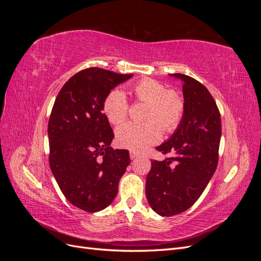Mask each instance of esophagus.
Instances as JSON below:
<instances>
[{
  "mask_svg": "<svg viewBox=\"0 0 261 261\" xmlns=\"http://www.w3.org/2000/svg\"><path fill=\"white\" fill-rule=\"evenodd\" d=\"M129 155H130V159H135V158H137L138 153L135 152V151H130V152H129Z\"/></svg>",
  "mask_w": 261,
  "mask_h": 261,
  "instance_id": "esophagus-1",
  "label": "esophagus"
}]
</instances>
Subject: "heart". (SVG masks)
<instances>
[{
    "mask_svg": "<svg viewBox=\"0 0 261 261\" xmlns=\"http://www.w3.org/2000/svg\"><path fill=\"white\" fill-rule=\"evenodd\" d=\"M138 100L149 103L145 115L146 123L128 122L116 129L117 145L133 150L144 151L148 147L159 143L162 129L174 130L184 114L185 102L177 91L167 90L162 83L153 80H143L134 87ZM105 113L112 124H121L128 114V101L122 89H114L105 100Z\"/></svg>",
    "mask_w": 261,
    "mask_h": 261,
    "instance_id": "heart-1",
    "label": "heart"
}]
</instances>
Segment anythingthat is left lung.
I'll list each match as a JSON object with an SVG mask.
<instances>
[{
  "label": "left lung",
  "mask_w": 261,
  "mask_h": 261,
  "mask_svg": "<svg viewBox=\"0 0 261 261\" xmlns=\"http://www.w3.org/2000/svg\"><path fill=\"white\" fill-rule=\"evenodd\" d=\"M183 83L185 110L173 135L156 147L171 153L151 162L146 178V197L161 217L178 215L191 208L207 187L218 165L221 116L208 89L194 78L169 74Z\"/></svg>",
  "instance_id": "left-lung-1"
}]
</instances>
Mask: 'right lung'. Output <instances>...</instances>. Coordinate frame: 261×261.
Segmentation results:
<instances>
[{
  "instance_id": "obj_1",
  "label": "right lung",
  "mask_w": 261,
  "mask_h": 261,
  "mask_svg": "<svg viewBox=\"0 0 261 261\" xmlns=\"http://www.w3.org/2000/svg\"><path fill=\"white\" fill-rule=\"evenodd\" d=\"M132 77L87 68L70 77L55 99L48 125L50 168L65 198L84 211L111 204L130 162L128 150L110 147L114 134L103 105Z\"/></svg>"
}]
</instances>
